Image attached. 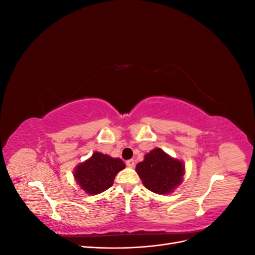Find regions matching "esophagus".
Masks as SVG:
<instances>
[{"label":"esophagus","mask_w":255,"mask_h":255,"mask_svg":"<svg viewBox=\"0 0 255 255\" xmlns=\"http://www.w3.org/2000/svg\"><path fill=\"white\" fill-rule=\"evenodd\" d=\"M127 166H128V168H133V167L135 166L134 159H128V160H127Z\"/></svg>","instance_id":"34e87169"}]
</instances>
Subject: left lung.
I'll use <instances>...</instances> for the list:
<instances>
[{
	"label": "left lung",
	"mask_w": 255,
	"mask_h": 255,
	"mask_svg": "<svg viewBox=\"0 0 255 255\" xmlns=\"http://www.w3.org/2000/svg\"><path fill=\"white\" fill-rule=\"evenodd\" d=\"M136 172L149 190L167 195L182 183L185 166L182 160L173 158L156 148L146 153L143 160L137 164Z\"/></svg>",
	"instance_id": "obj_1"
}]
</instances>
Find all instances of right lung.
Masks as SVG:
<instances>
[{"label": "right lung", "instance_id": "obj_1", "mask_svg": "<svg viewBox=\"0 0 255 255\" xmlns=\"http://www.w3.org/2000/svg\"><path fill=\"white\" fill-rule=\"evenodd\" d=\"M126 168L120 158L95 152L74 169V179L88 195H98L113 186L115 176Z\"/></svg>", "mask_w": 255, "mask_h": 255}]
</instances>
